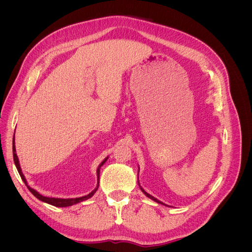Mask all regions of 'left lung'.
Instances as JSON below:
<instances>
[{
  "instance_id": "left-lung-1",
  "label": "left lung",
  "mask_w": 252,
  "mask_h": 252,
  "mask_svg": "<svg viewBox=\"0 0 252 252\" xmlns=\"http://www.w3.org/2000/svg\"><path fill=\"white\" fill-rule=\"evenodd\" d=\"M139 171H140V168H139ZM139 174V173H138ZM138 183H139V186H140V189L142 190V191H143V193L145 194V195H146L147 197H149V199H151L152 201H155V202H157V203H158V204H162V205H164V206H168V205H166V204H164L163 202H161V201H158V199H156V197L155 196H152V195H150L149 193H147L146 191H145V190L142 188V186L140 185V182H139V180H138Z\"/></svg>"
}]
</instances>
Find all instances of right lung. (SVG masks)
<instances>
[{"mask_svg":"<svg viewBox=\"0 0 252 252\" xmlns=\"http://www.w3.org/2000/svg\"><path fill=\"white\" fill-rule=\"evenodd\" d=\"M12 151H13V161H14V164H16L17 169H18V171H19V173H20V175H21V179L23 180V182L25 183V185H26L27 188L29 189V191L32 192V193L36 197V199H39L40 201H42V202H44V203H47V204H50V205H52V206H56V207H68V206H72V205H74V204H78V203H80V202H83V201H86V200L90 199V197L93 196V195L96 192V190H97V188H98V183H100V169H101V167H102V166L105 164V162L108 159V157L105 158L104 161H103L100 165H98L97 169H96L97 184H96V187H95L89 194L81 196V197H75V199H60V197H48V196H44V195H42L41 193L37 192L36 190H34L33 188H32V187H30V186L28 185V183H27V181H26V179H25V177H24V174H23V172H22L21 166H20V162H19V158H18V156H17L16 145H14V135H13V141H12Z\"/></svg>","mask_w":252,"mask_h":252,"instance_id":"obj_1","label":"right lung"}]
</instances>
